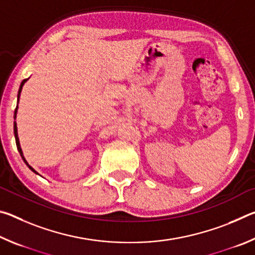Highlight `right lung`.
I'll return each mask as SVG.
<instances>
[{
    "mask_svg": "<svg viewBox=\"0 0 255 255\" xmlns=\"http://www.w3.org/2000/svg\"><path fill=\"white\" fill-rule=\"evenodd\" d=\"M28 81V79H25V80H23L22 82H21V84H20V88H19V92H18V102H19V98H20V94H21V91H22V86L24 85V83L25 82ZM16 112H18V106H16V108H15V111H14V119H15V117H16ZM13 129H14V137H15V143H16V147H18V150H19V153H20V155H21V157H22V159L24 161V163L27 164L28 165V167L31 171H33L34 173L36 174H38L36 171H34L31 166L29 165L28 164V162L25 161V158H24V156H23V153H22V149H21V146H20V141H19V137H18V128H16V123L14 122V125H13Z\"/></svg>",
    "mask_w": 255,
    "mask_h": 255,
    "instance_id": "right-lung-1",
    "label": "right lung"
}]
</instances>
